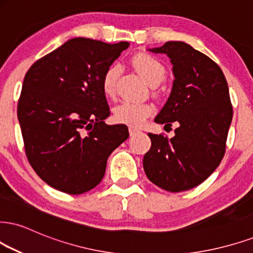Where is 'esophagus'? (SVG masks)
I'll return each mask as SVG.
<instances>
[{
  "label": "esophagus",
  "mask_w": 253,
  "mask_h": 253,
  "mask_svg": "<svg viewBox=\"0 0 253 253\" xmlns=\"http://www.w3.org/2000/svg\"><path fill=\"white\" fill-rule=\"evenodd\" d=\"M129 132H130V136H133V135H136V133H138L139 130L136 129V127L130 126V127H129Z\"/></svg>",
  "instance_id": "34e87169"
}]
</instances>
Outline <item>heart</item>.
I'll list each match as a JSON object with an SVG mask.
<instances>
[{"mask_svg":"<svg viewBox=\"0 0 253 253\" xmlns=\"http://www.w3.org/2000/svg\"><path fill=\"white\" fill-rule=\"evenodd\" d=\"M132 64L142 79L151 86L158 85L167 76L164 64L149 54H138L133 56ZM121 69L118 65L108 68L102 77V89L105 96L114 97L116 95V84L120 77ZM155 108L150 103L123 101L115 108L114 116L118 123L126 124L132 127L141 126L148 117L154 114Z\"/></svg>","mask_w":253,"mask_h":253,"instance_id":"b5f03b06","label":"heart"}]
</instances>
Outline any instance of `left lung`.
<instances>
[{"instance_id": "8db88e82", "label": "left lung", "mask_w": 253, "mask_h": 253, "mask_svg": "<svg viewBox=\"0 0 253 253\" xmlns=\"http://www.w3.org/2000/svg\"><path fill=\"white\" fill-rule=\"evenodd\" d=\"M167 54L172 63L173 85L155 122L174 136L149 133L151 148L143 158L145 174L170 192L190 190L204 182L222 162L232 121L229 86L216 62L179 41L150 49Z\"/></svg>"}]
</instances>
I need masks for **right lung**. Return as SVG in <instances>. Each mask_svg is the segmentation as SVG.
Returning <instances> with one entry per match:
<instances>
[{"label":"right lung","mask_w":253,"mask_h":253,"mask_svg":"<svg viewBox=\"0 0 253 253\" xmlns=\"http://www.w3.org/2000/svg\"><path fill=\"white\" fill-rule=\"evenodd\" d=\"M126 48L77 37L27 71L17 104L24 150L51 188L69 195L93 189L109 156L129 137L124 124H105L110 109L102 89L103 75Z\"/></svg>","instance_id":"add662e5"}]
</instances>
